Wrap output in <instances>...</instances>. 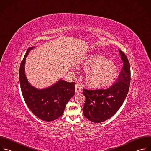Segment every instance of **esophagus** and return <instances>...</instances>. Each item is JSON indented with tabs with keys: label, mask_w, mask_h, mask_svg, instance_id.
<instances>
[{
	"label": "esophagus",
	"mask_w": 151,
	"mask_h": 151,
	"mask_svg": "<svg viewBox=\"0 0 151 151\" xmlns=\"http://www.w3.org/2000/svg\"><path fill=\"white\" fill-rule=\"evenodd\" d=\"M81 91V89L80 87V86L78 84H76V93H79Z\"/></svg>",
	"instance_id": "esophagus-1"
}]
</instances>
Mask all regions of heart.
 I'll use <instances>...</instances> for the list:
<instances>
[{
  "label": "heart",
  "instance_id": "b5f03b06",
  "mask_svg": "<svg viewBox=\"0 0 151 151\" xmlns=\"http://www.w3.org/2000/svg\"><path fill=\"white\" fill-rule=\"evenodd\" d=\"M83 66L87 71L85 82L92 87H102L112 83L119 74L116 65L102 55L88 56L84 61Z\"/></svg>",
  "mask_w": 151,
  "mask_h": 151
}]
</instances>
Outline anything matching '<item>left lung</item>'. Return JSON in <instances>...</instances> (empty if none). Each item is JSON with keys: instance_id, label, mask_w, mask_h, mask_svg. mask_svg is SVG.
Returning a JSON list of instances; mask_svg holds the SVG:
<instances>
[{"instance_id": "obj_1", "label": "left lung", "mask_w": 151, "mask_h": 151, "mask_svg": "<svg viewBox=\"0 0 151 151\" xmlns=\"http://www.w3.org/2000/svg\"><path fill=\"white\" fill-rule=\"evenodd\" d=\"M123 62V69L116 83L106 89L83 88L86 101L83 108L84 116L100 123L112 117L121 107L129 92L130 67L126 55L118 49Z\"/></svg>"}]
</instances>
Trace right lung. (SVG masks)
<instances>
[{
  "label": "right lung",
  "mask_w": 151,
  "mask_h": 151,
  "mask_svg": "<svg viewBox=\"0 0 151 151\" xmlns=\"http://www.w3.org/2000/svg\"><path fill=\"white\" fill-rule=\"evenodd\" d=\"M27 49L19 68V83L24 101L37 117L45 122H52L61 116L66 105L75 94V83L59 80L56 83L43 89L37 88L28 82L25 74L26 57L29 51Z\"/></svg>",
  "instance_id": "obj_1"
}]
</instances>
